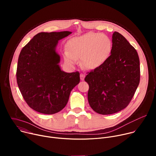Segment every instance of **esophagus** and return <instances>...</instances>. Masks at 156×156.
Returning <instances> with one entry per match:
<instances>
[{
	"mask_svg": "<svg viewBox=\"0 0 156 156\" xmlns=\"http://www.w3.org/2000/svg\"><path fill=\"white\" fill-rule=\"evenodd\" d=\"M84 78H85V75L83 74V73H81L80 74V78H81V80L83 81L84 80Z\"/></svg>",
	"mask_w": 156,
	"mask_h": 156,
	"instance_id": "1",
	"label": "esophagus"
}]
</instances>
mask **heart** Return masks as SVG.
<instances>
[{"mask_svg":"<svg viewBox=\"0 0 156 156\" xmlns=\"http://www.w3.org/2000/svg\"><path fill=\"white\" fill-rule=\"evenodd\" d=\"M67 51L63 58L66 63L73 66L80 58L84 68L94 69L104 63L112 49V42L107 36L88 33L70 39L66 44Z\"/></svg>","mask_w":156,"mask_h":156,"instance_id":"1","label":"heart"}]
</instances>
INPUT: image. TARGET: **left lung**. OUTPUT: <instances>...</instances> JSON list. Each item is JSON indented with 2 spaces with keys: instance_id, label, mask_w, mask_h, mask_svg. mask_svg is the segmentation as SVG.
<instances>
[{
  "instance_id": "obj_1",
  "label": "left lung",
  "mask_w": 156,
  "mask_h": 156,
  "mask_svg": "<svg viewBox=\"0 0 156 156\" xmlns=\"http://www.w3.org/2000/svg\"><path fill=\"white\" fill-rule=\"evenodd\" d=\"M105 62L91 71L84 80L89 84L88 102L102 115L117 113L128 106L140 80V58L136 49L121 34L112 35V49Z\"/></svg>"
}]
</instances>
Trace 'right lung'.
I'll list each match as a JSON object with an SVG mask.
<instances>
[{
  "instance_id": "add662e5",
  "label": "right lung",
  "mask_w": 156,
  "mask_h": 156,
  "mask_svg": "<svg viewBox=\"0 0 156 156\" xmlns=\"http://www.w3.org/2000/svg\"><path fill=\"white\" fill-rule=\"evenodd\" d=\"M70 31L39 33L21 49L16 81L27 104L41 114H54L67 104L71 91L80 81V73H66L58 65V41Z\"/></svg>"
}]
</instances>
